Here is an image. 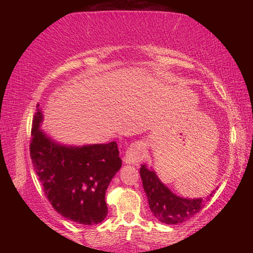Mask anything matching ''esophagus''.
<instances>
[{
    "label": "esophagus",
    "mask_w": 253,
    "mask_h": 253,
    "mask_svg": "<svg viewBox=\"0 0 253 253\" xmlns=\"http://www.w3.org/2000/svg\"><path fill=\"white\" fill-rule=\"evenodd\" d=\"M142 158H143L142 145H140L139 143H134L127 148L125 155H124L123 161L125 164L135 165V164H137V163H139Z\"/></svg>",
    "instance_id": "obj_1"
}]
</instances>
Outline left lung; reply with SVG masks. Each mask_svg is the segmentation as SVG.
<instances>
[{
    "label": "left lung",
    "mask_w": 253,
    "mask_h": 253,
    "mask_svg": "<svg viewBox=\"0 0 253 253\" xmlns=\"http://www.w3.org/2000/svg\"><path fill=\"white\" fill-rule=\"evenodd\" d=\"M139 174L153 215L165 224H177L190 220L200 212V210L204 207V203L211 199L214 191L217 188L213 190L205 199L183 198L173 193L158 178L155 170L152 168L149 169L146 164L140 166Z\"/></svg>",
    "instance_id": "8db88e82"
}]
</instances>
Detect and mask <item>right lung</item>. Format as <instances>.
<instances>
[{
  "mask_svg": "<svg viewBox=\"0 0 253 253\" xmlns=\"http://www.w3.org/2000/svg\"><path fill=\"white\" fill-rule=\"evenodd\" d=\"M39 106L30 155L46 198L68 220L84 225L100 223L108 212L106 190L122 168L116 142L83 146L59 143L41 128L43 113Z\"/></svg>",
  "mask_w": 253,
  "mask_h": 253,
  "instance_id": "1",
  "label": "right lung"
}]
</instances>
